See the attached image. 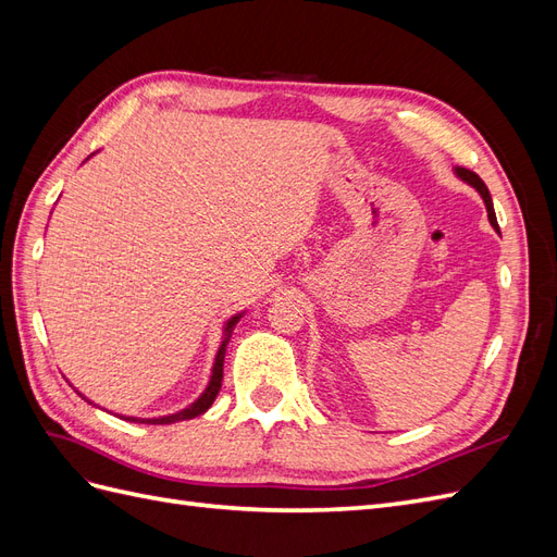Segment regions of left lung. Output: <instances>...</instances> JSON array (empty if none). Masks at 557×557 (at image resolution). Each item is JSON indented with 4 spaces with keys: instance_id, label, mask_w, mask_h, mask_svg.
I'll use <instances>...</instances> for the list:
<instances>
[{
    "instance_id": "8db88e82",
    "label": "left lung",
    "mask_w": 557,
    "mask_h": 557,
    "mask_svg": "<svg viewBox=\"0 0 557 557\" xmlns=\"http://www.w3.org/2000/svg\"><path fill=\"white\" fill-rule=\"evenodd\" d=\"M455 174H458L465 183H469L471 188H476V193L483 197V201H485V209H487V221H491V225L495 227V232H499V225H497V215H495V209H493V197H491V193H487V188H485V183L474 174V172H469V170H465V166H455Z\"/></svg>"
}]
</instances>
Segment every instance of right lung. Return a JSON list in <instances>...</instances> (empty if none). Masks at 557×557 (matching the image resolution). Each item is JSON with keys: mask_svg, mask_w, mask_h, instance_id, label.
<instances>
[{"mask_svg": "<svg viewBox=\"0 0 557 557\" xmlns=\"http://www.w3.org/2000/svg\"><path fill=\"white\" fill-rule=\"evenodd\" d=\"M244 313H237V315H232L227 323H225V327H223V342H221V348H218V352H215V362H213V369H211V379H209V385L205 387V393H201L190 407H185V409H181V411H176V413H170V416H160V418H134V416H123L125 420H132V423H146V425H170V423H178V420H190V418H195V416H201L205 413L211 404H213V399L218 397V391H221V381H223V360H225V348H227V344H230V336H232V330H234V325L239 323V318H242ZM90 401V399H88ZM92 404V401H90Z\"/></svg>", "mask_w": 557, "mask_h": 557, "instance_id": "obj_1", "label": "right lung"}]
</instances>
